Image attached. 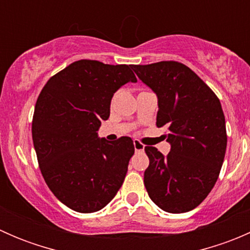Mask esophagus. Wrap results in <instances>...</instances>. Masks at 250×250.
<instances>
[{"label":"esophagus","mask_w":250,"mask_h":250,"mask_svg":"<svg viewBox=\"0 0 250 250\" xmlns=\"http://www.w3.org/2000/svg\"><path fill=\"white\" fill-rule=\"evenodd\" d=\"M134 148H135V151H137V152H141V151H144L145 146H144L143 144L140 143V141L134 140Z\"/></svg>","instance_id":"1"}]
</instances>
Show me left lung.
Segmentation results:
<instances>
[{"label":"left lung","mask_w":250,"mask_h":250,"mask_svg":"<svg viewBox=\"0 0 250 250\" xmlns=\"http://www.w3.org/2000/svg\"><path fill=\"white\" fill-rule=\"evenodd\" d=\"M157 97V127L170 152L146 146L150 165L144 173L148 197L168 213H186L202 203L218 180L225 157L226 125L221 104L195 72L178 62L133 65Z\"/></svg>","instance_id":"left-lung-1"}]
</instances>
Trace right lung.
Here are the masks:
<instances>
[{"instance_id": "right-lung-1", "label": "right lung", "mask_w": 250, "mask_h": 250, "mask_svg": "<svg viewBox=\"0 0 250 250\" xmlns=\"http://www.w3.org/2000/svg\"><path fill=\"white\" fill-rule=\"evenodd\" d=\"M132 65L72 62L46 83L35 106L32 140L41 173L55 197L78 213L111 202L134 153L129 137L99 138L113 94L135 83Z\"/></svg>"}]
</instances>
